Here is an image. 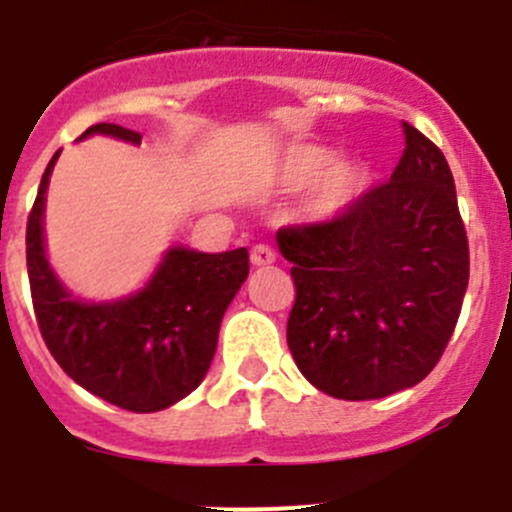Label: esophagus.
<instances>
[{"mask_svg": "<svg viewBox=\"0 0 512 512\" xmlns=\"http://www.w3.org/2000/svg\"><path fill=\"white\" fill-rule=\"evenodd\" d=\"M274 259H276L274 248L266 246V243H256V246L251 248V264H253V266L274 264Z\"/></svg>", "mask_w": 512, "mask_h": 512, "instance_id": "34e87169", "label": "esophagus"}]
</instances>
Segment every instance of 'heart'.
<instances>
[{"instance_id":"heart-1","label":"heart","mask_w":512,"mask_h":512,"mask_svg":"<svg viewBox=\"0 0 512 512\" xmlns=\"http://www.w3.org/2000/svg\"><path fill=\"white\" fill-rule=\"evenodd\" d=\"M332 161V152L322 147H294L292 152L284 157V180L289 185H304V182L314 180L312 195L307 200L309 213L317 218H330L340 210L348 208L358 195L360 185H363V175L355 164L350 162Z\"/></svg>"}]
</instances>
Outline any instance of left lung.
Returning <instances> with one entry per match:
<instances>
[{"label":"left lung","instance_id":"obj_1","mask_svg":"<svg viewBox=\"0 0 512 512\" xmlns=\"http://www.w3.org/2000/svg\"><path fill=\"white\" fill-rule=\"evenodd\" d=\"M391 180L337 215L284 225L297 297L287 342L314 388L345 401L383 398L434 370L457 327L470 246L447 159L403 121Z\"/></svg>","mask_w":512,"mask_h":512}]
</instances>
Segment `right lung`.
Here are the masks:
<instances>
[{"mask_svg":"<svg viewBox=\"0 0 512 512\" xmlns=\"http://www.w3.org/2000/svg\"><path fill=\"white\" fill-rule=\"evenodd\" d=\"M139 144V131L88 126ZM53 154L27 218V274L42 340L60 368L93 396L134 414L167 409L200 386L218 345L220 320L248 276V251L198 253L172 248L139 294L86 304L70 297L50 269L42 243V208Z\"/></svg>","mask_w":512,"mask_h":512,"instance_id":"1","label":"right lung"}]
</instances>
